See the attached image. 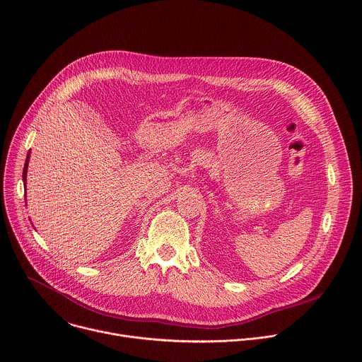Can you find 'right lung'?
Instances as JSON below:
<instances>
[{
    "mask_svg": "<svg viewBox=\"0 0 362 362\" xmlns=\"http://www.w3.org/2000/svg\"><path fill=\"white\" fill-rule=\"evenodd\" d=\"M28 159H30V151H28V154H27V160H25V165H24V170H23V180H24V183H25V180H27V168H28Z\"/></svg>",
    "mask_w": 362,
    "mask_h": 362,
    "instance_id": "add662e5",
    "label": "right lung"
}]
</instances>
